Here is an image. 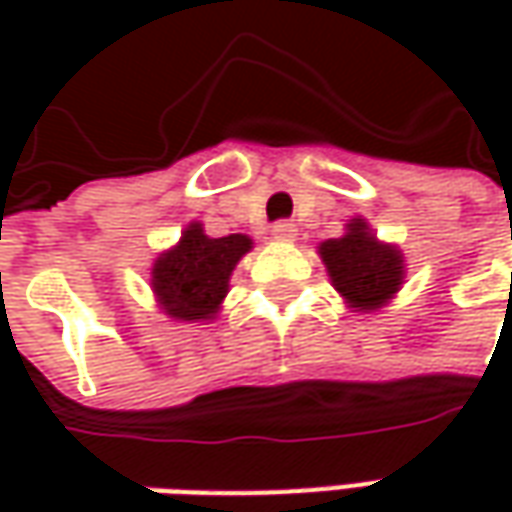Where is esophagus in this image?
I'll list each match as a JSON object with an SVG mask.
<instances>
[{
	"mask_svg": "<svg viewBox=\"0 0 512 512\" xmlns=\"http://www.w3.org/2000/svg\"><path fill=\"white\" fill-rule=\"evenodd\" d=\"M270 233H273V239H279V242H293V239H296V225H293V222H276Z\"/></svg>",
	"mask_w": 512,
	"mask_h": 512,
	"instance_id": "esophagus-1",
	"label": "esophagus"
}]
</instances>
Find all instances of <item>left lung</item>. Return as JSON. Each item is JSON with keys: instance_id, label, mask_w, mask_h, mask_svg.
<instances>
[{"instance_id": "left-lung-1", "label": "left lung", "mask_w": 512, "mask_h": 512, "mask_svg": "<svg viewBox=\"0 0 512 512\" xmlns=\"http://www.w3.org/2000/svg\"><path fill=\"white\" fill-rule=\"evenodd\" d=\"M327 273L350 307L373 310L384 305L402 285V256L393 247L379 245L362 219L347 225V236L319 247Z\"/></svg>"}]
</instances>
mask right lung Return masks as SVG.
I'll return each mask as SVG.
<instances>
[{
    "label": "right lung",
    "mask_w": 512,
    "mask_h": 512,
    "mask_svg": "<svg viewBox=\"0 0 512 512\" xmlns=\"http://www.w3.org/2000/svg\"><path fill=\"white\" fill-rule=\"evenodd\" d=\"M250 250V239L230 233L210 239L199 225H190L179 245L153 267V290L173 319H210L225 299L227 279L236 262Z\"/></svg>",
    "instance_id": "right-lung-1"
}]
</instances>
